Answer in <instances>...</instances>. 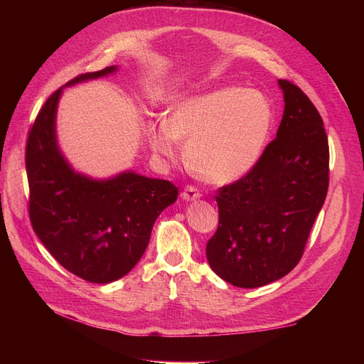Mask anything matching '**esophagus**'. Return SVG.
<instances>
[{"mask_svg":"<svg viewBox=\"0 0 364 364\" xmlns=\"http://www.w3.org/2000/svg\"><path fill=\"white\" fill-rule=\"evenodd\" d=\"M182 199L183 200H186V202H191V200H196V199H199V197L202 196L200 193H199V190L197 188H194L193 185H188V186H185V190L182 191Z\"/></svg>","mask_w":364,"mask_h":364,"instance_id":"esophagus-1","label":"esophagus"}]
</instances>
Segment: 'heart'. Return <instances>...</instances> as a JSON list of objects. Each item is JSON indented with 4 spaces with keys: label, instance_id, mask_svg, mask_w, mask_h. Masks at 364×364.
<instances>
[{
    "label": "heart",
    "instance_id": "b5f03b06",
    "mask_svg": "<svg viewBox=\"0 0 364 364\" xmlns=\"http://www.w3.org/2000/svg\"><path fill=\"white\" fill-rule=\"evenodd\" d=\"M273 107L255 90L222 87L176 102L167 119L149 129L151 149L174 156L185 144L191 171L213 185L232 183L255 167L273 127Z\"/></svg>",
    "mask_w": 364,
    "mask_h": 364
}]
</instances>
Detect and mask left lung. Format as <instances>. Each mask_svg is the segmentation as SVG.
<instances>
[{
  "label": "left lung",
  "mask_w": 364,
  "mask_h": 364,
  "mask_svg": "<svg viewBox=\"0 0 364 364\" xmlns=\"http://www.w3.org/2000/svg\"><path fill=\"white\" fill-rule=\"evenodd\" d=\"M278 83L285 106L277 138L245 178L217 191L218 228L206 245L211 269L241 289L262 287L296 267L328 193L322 117L301 87Z\"/></svg>",
  "instance_id": "8db88e82"
}]
</instances>
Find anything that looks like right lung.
<instances>
[{
	"label": "right lung",
	"mask_w": 364,
	"mask_h": 364,
	"mask_svg": "<svg viewBox=\"0 0 364 364\" xmlns=\"http://www.w3.org/2000/svg\"><path fill=\"white\" fill-rule=\"evenodd\" d=\"M117 71L77 75L65 86ZM53 92L33 123L26 147L30 222L62 267L87 282L123 278L146 252L153 225L178 199L170 181L123 171L97 181L73 170L56 139V112L63 87Z\"/></svg>",
	"instance_id": "right-lung-1"
}]
</instances>
